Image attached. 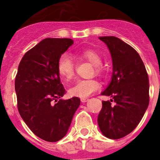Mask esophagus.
I'll return each instance as SVG.
<instances>
[{"mask_svg":"<svg viewBox=\"0 0 160 160\" xmlns=\"http://www.w3.org/2000/svg\"><path fill=\"white\" fill-rule=\"evenodd\" d=\"M88 100H89V99H88V98H81V99H80V101H81L82 103L87 102Z\"/></svg>","mask_w":160,"mask_h":160,"instance_id":"esophagus-1","label":"esophagus"}]
</instances>
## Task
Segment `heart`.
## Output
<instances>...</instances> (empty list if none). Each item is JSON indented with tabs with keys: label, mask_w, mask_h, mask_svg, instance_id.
<instances>
[{
	"label": "heart",
	"mask_w": 160,
	"mask_h": 160,
	"mask_svg": "<svg viewBox=\"0 0 160 160\" xmlns=\"http://www.w3.org/2000/svg\"><path fill=\"white\" fill-rule=\"evenodd\" d=\"M81 56L90 61L95 66V73L101 75L104 72L103 68L100 66L102 60L100 55L95 51L86 50L81 53ZM57 70L59 75L66 81L74 78L75 75V65L71 55L69 54H63L60 56L57 62ZM100 83L95 80H80L75 83L69 90L71 96L80 98H86L100 89Z\"/></svg>",
	"instance_id": "b5f03b06"
}]
</instances>
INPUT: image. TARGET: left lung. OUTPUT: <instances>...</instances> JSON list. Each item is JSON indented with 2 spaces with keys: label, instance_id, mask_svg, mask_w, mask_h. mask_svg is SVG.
<instances>
[{
  "label": "left lung",
  "instance_id": "obj_1",
  "mask_svg": "<svg viewBox=\"0 0 160 160\" xmlns=\"http://www.w3.org/2000/svg\"><path fill=\"white\" fill-rule=\"evenodd\" d=\"M112 57L111 81L101 95L98 124L105 137L118 139L131 133L139 124L149 102V77L143 60L135 50L115 36H101ZM114 101V106L111 105Z\"/></svg>",
  "mask_w": 160,
  "mask_h": 160
}]
</instances>
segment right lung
<instances>
[{"label": "right lung", "mask_w": 160, "mask_h": 160, "mask_svg": "<svg viewBox=\"0 0 160 160\" xmlns=\"http://www.w3.org/2000/svg\"><path fill=\"white\" fill-rule=\"evenodd\" d=\"M73 43L68 38L44 39L19 64L15 80L18 111L31 131L46 141L65 136L80 105L78 97L61 99L65 90L57 70L59 58Z\"/></svg>", "instance_id": "1"}]
</instances>
